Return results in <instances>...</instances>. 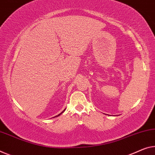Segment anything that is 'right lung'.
I'll use <instances>...</instances> for the list:
<instances>
[{"mask_svg":"<svg viewBox=\"0 0 155 155\" xmlns=\"http://www.w3.org/2000/svg\"><path fill=\"white\" fill-rule=\"evenodd\" d=\"M64 111H65V109H64V111H62V112H61V113H60V114H58V116H55V117H58V116H59V115H60V114H62V113L64 112Z\"/></svg>","mask_w":155,"mask_h":155,"instance_id":"add662e5","label":"right lung"}]
</instances>
